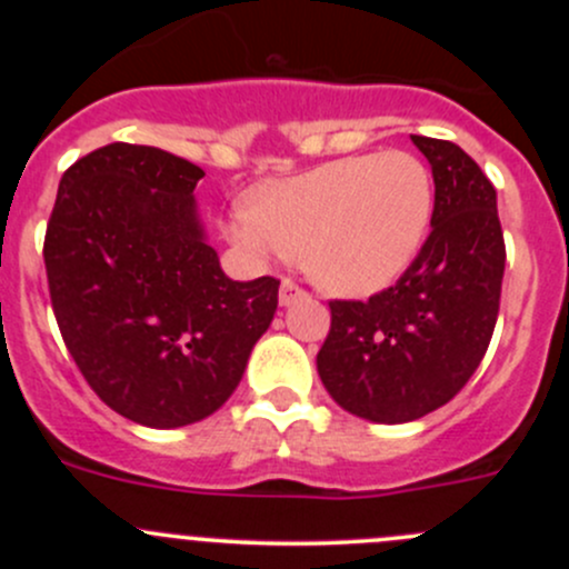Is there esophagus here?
Masks as SVG:
<instances>
[{
  "mask_svg": "<svg viewBox=\"0 0 569 569\" xmlns=\"http://www.w3.org/2000/svg\"><path fill=\"white\" fill-rule=\"evenodd\" d=\"M300 297H306V289L297 286L295 280H283V283H280V306H291V302L300 300Z\"/></svg>",
  "mask_w": 569,
  "mask_h": 569,
  "instance_id": "esophagus-1",
  "label": "esophagus"
}]
</instances>
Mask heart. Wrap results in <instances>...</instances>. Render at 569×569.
<instances>
[{"label": "heart", "instance_id": "heart-1", "mask_svg": "<svg viewBox=\"0 0 569 569\" xmlns=\"http://www.w3.org/2000/svg\"><path fill=\"white\" fill-rule=\"evenodd\" d=\"M435 181L410 151L360 153L252 189L228 214V237L256 258L300 252L325 289L371 295L421 252Z\"/></svg>", "mask_w": 569, "mask_h": 569}]
</instances>
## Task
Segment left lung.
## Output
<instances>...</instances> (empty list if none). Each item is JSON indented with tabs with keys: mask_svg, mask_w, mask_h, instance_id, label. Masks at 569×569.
<instances>
[{
	"mask_svg": "<svg viewBox=\"0 0 569 569\" xmlns=\"http://www.w3.org/2000/svg\"><path fill=\"white\" fill-rule=\"evenodd\" d=\"M412 142L432 164V231L393 286L330 300L317 355L327 393L377 423L416 421L462 391L490 347L507 263L490 178L455 142Z\"/></svg>",
	"mask_w": 569,
	"mask_h": 569,
	"instance_id": "1",
	"label": "left lung"
}]
</instances>
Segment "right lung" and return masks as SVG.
<instances>
[{"instance_id":"add662e5","label":"right lung","mask_w":569,"mask_h":569,"mask_svg":"<svg viewBox=\"0 0 569 569\" xmlns=\"http://www.w3.org/2000/svg\"><path fill=\"white\" fill-rule=\"evenodd\" d=\"M203 170L112 142L60 178L43 239L51 308L73 363L129 421L176 429L237 391L278 308V278H226L194 214Z\"/></svg>"}]
</instances>
